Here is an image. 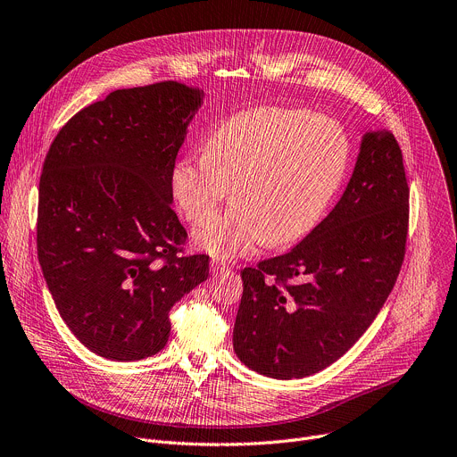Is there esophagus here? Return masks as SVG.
Returning <instances> with one entry per match:
<instances>
[{"instance_id":"obj_1","label":"esophagus","mask_w":457,"mask_h":457,"mask_svg":"<svg viewBox=\"0 0 457 457\" xmlns=\"http://www.w3.org/2000/svg\"><path fill=\"white\" fill-rule=\"evenodd\" d=\"M228 270L226 262H220V261H212V273L213 275H219V273H224Z\"/></svg>"}]
</instances>
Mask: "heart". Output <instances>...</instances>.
Instances as JSON below:
<instances>
[{
  "instance_id": "b5f03b06",
  "label": "heart",
  "mask_w": 457,
  "mask_h": 457,
  "mask_svg": "<svg viewBox=\"0 0 457 457\" xmlns=\"http://www.w3.org/2000/svg\"><path fill=\"white\" fill-rule=\"evenodd\" d=\"M350 142L336 120L303 109L238 111L210 133L205 153H186L171 171L184 217L202 224L229 186L233 204L200 228L193 244L217 259L257 253L308 235L348 170Z\"/></svg>"
}]
</instances>
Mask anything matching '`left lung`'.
<instances>
[{
  "label": "left lung",
  "mask_w": 457,
  "mask_h": 457,
  "mask_svg": "<svg viewBox=\"0 0 457 457\" xmlns=\"http://www.w3.org/2000/svg\"><path fill=\"white\" fill-rule=\"evenodd\" d=\"M406 229L399 144L386 129L366 131L348 186L328 217L294 250L240 271L244 292L233 328L240 362L287 381L343 357L392 292ZM289 279L295 284L283 283Z\"/></svg>",
  "instance_id": "left-lung-1"
}]
</instances>
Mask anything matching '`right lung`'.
<instances>
[{
  "instance_id": "1",
  "label": "right lung",
  "mask_w": 457,
  "mask_h": 457,
  "mask_svg": "<svg viewBox=\"0 0 457 457\" xmlns=\"http://www.w3.org/2000/svg\"><path fill=\"white\" fill-rule=\"evenodd\" d=\"M202 102L177 81L112 91L65 123L44 162L39 266L62 319L100 357L158 353L171 306L210 275L207 255L179 257L187 233L171 207Z\"/></svg>"
}]
</instances>
